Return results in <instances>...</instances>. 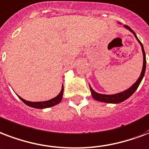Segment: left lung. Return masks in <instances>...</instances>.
<instances>
[{
	"label": "left lung",
	"instance_id": "1",
	"mask_svg": "<svg viewBox=\"0 0 149 149\" xmlns=\"http://www.w3.org/2000/svg\"><path fill=\"white\" fill-rule=\"evenodd\" d=\"M125 28H127L130 30V32H132L133 34L134 35V37H136V39L138 40V42L140 43L141 46V49H142L143 52V67H142V71H141V76L139 77V78L138 79V80L136 81L134 84L132 85L131 87L129 88V89L126 90L125 91H123V92L118 93V94H116V95H102V94H98V93L95 92V91L90 87V90H91V95L92 97L95 98V100H97L98 102H106V103H120V102H122L125 100H127L128 97H130L131 95L135 92V91L138 89V86L141 82L142 80L143 77L145 76V69H146V58H145V50H144V47H143V45L141 44V42L138 40V38L136 36V34L132 29H130V27L125 25L124 26Z\"/></svg>",
	"mask_w": 149,
	"mask_h": 149
}]
</instances>
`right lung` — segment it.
Masks as SVG:
<instances>
[{
	"mask_svg": "<svg viewBox=\"0 0 149 149\" xmlns=\"http://www.w3.org/2000/svg\"><path fill=\"white\" fill-rule=\"evenodd\" d=\"M63 91H64V88H63V86H62V91L61 92L58 94V95L57 97L52 98V99L49 100V101H46V102H28V101H26L23 98H22L19 96V97L20 99L24 102L25 104L27 105H29L32 108H36V109H45V108H49L52 107L54 105L58 104L62 99V95H63Z\"/></svg>",
	"mask_w": 149,
	"mask_h": 149,
	"instance_id": "obj_1",
	"label": "right lung"
}]
</instances>
